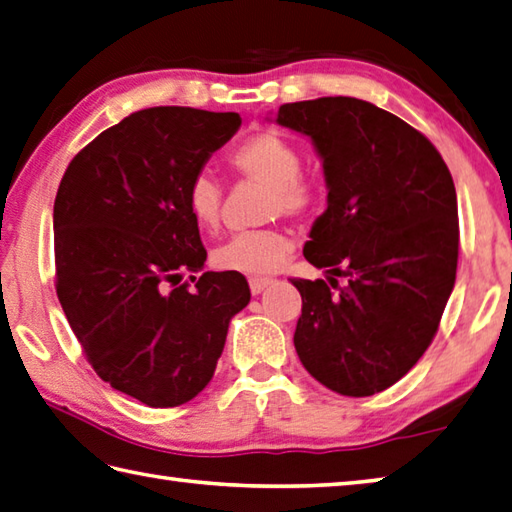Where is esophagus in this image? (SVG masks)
I'll use <instances>...</instances> for the list:
<instances>
[{
    "label": "esophagus",
    "instance_id": "1",
    "mask_svg": "<svg viewBox=\"0 0 512 512\" xmlns=\"http://www.w3.org/2000/svg\"><path fill=\"white\" fill-rule=\"evenodd\" d=\"M270 284H273V277H250L248 279V286H250V293L259 295L262 290H266Z\"/></svg>",
    "mask_w": 512,
    "mask_h": 512
}]
</instances>
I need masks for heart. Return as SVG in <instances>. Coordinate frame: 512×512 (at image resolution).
<instances>
[{"label": "heart", "mask_w": 512, "mask_h": 512, "mask_svg": "<svg viewBox=\"0 0 512 512\" xmlns=\"http://www.w3.org/2000/svg\"><path fill=\"white\" fill-rule=\"evenodd\" d=\"M239 175L268 184L266 215L302 217L317 199L315 184L302 170V153L277 130H262L239 144L228 157ZM224 188L215 175L199 170L186 186V206L199 228L213 230L222 217ZM293 242L279 228H257L237 233L215 248L213 262L230 273L264 275L273 273L290 253Z\"/></svg>", "instance_id": "b5f03b06"}]
</instances>
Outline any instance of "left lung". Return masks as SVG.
I'll return each mask as SVG.
<instances>
[{"instance_id":"8db88e82","label":"left lung","mask_w":512,"mask_h":512,"mask_svg":"<svg viewBox=\"0 0 512 512\" xmlns=\"http://www.w3.org/2000/svg\"><path fill=\"white\" fill-rule=\"evenodd\" d=\"M275 122L310 137L328 188L304 246L328 282L290 279L302 295L295 350L339 395L382 393L426 353L453 293V177L419 130L364 99L284 104Z\"/></svg>"}]
</instances>
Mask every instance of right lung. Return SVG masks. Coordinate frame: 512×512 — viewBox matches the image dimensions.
I'll use <instances>...</instances> for the list:
<instances>
[{"label":"right lung","mask_w":512,"mask_h":512,"mask_svg":"<svg viewBox=\"0 0 512 512\" xmlns=\"http://www.w3.org/2000/svg\"><path fill=\"white\" fill-rule=\"evenodd\" d=\"M239 126L237 113L137 110L79 150L57 188L59 304L95 373L146 406L202 393L250 302L244 275L195 277L206 248L186 206L190 177Z\"/></svg>","instance_id":"add662e5"}]
</instances>
